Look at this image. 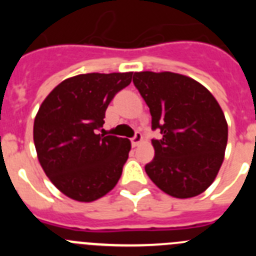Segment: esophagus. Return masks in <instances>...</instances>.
I'll return each instance as SVG.
<instances>
[{"instance_id":"34e87169","label":"esophagus","mask_w":256,"mask_h":256,"mask_svg":"<svg viewBox=\"0 0 256 256\" xmlns=\"http://www.w3.org/2000/svg\"><path fill=\"white\" fill-rule=\"evenodd\" d=\"M142 141V134L140 132H136V134L133 136L132 138H130V142H132V146L136 148V146H138Z\"/></svg>"}]
</instances>
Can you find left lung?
<instances>
[{"instance_id":"left-lung-1","label":"left lung","mask_w":256,"mask_h":256,"mask_svg":"<svg viewBox=\"0 0 256 256\" xmlns=\"http://www.w3.org/2000/svg\"><path fill=\"white\" fill-rule=\"evenodd\" d=\"M133 83L150 108L151 128L162 133L144 170L173 198L200 195L216 180L227 146L218 101L198 82L170 72L134 73Z\"/></svg>"}]
</instances>
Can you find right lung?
I'll return each instance as SVG.
<instances>
[{"label":"right lung","mask_w":256,"mask_h":256,"mask_svg":"<svg viewBox=\"0 0 256 256\" xmlns=\"http://www.w3.org/2000/svg\"><path fill=\"white\" fill-rule=\"evenodd\" d=\"M133 73H90L65 79L44 98L33 128L38 160L68 198L91 202L112 191L123 172L130 140L97 134L115 94Z\"/></svg>","instance_id":"add662e5"}]
</instances>
